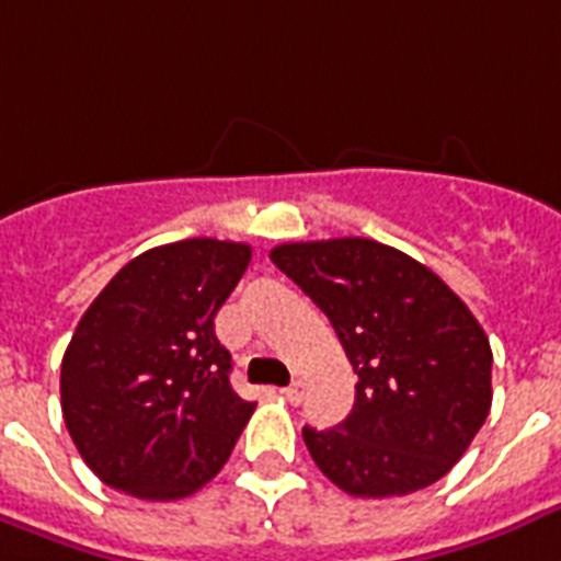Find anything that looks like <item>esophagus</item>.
<instances>
[{"instance_id": "esophagus-1", "label": "esophagus", "mask_w": 561, "mask_h": 561, "mask_svg": "<svg viewBox=\"0 0 561 561\" xmlns=\"http://www.w3.org/2000/svg\"><path fill=\"white\" fill-rule=\"evenodd\" d=\"M280 394H284L289 403H301L304 386L301 383H289V386H284V389H280Z\"/></svg>"}]
</instances>
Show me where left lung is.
I'll return each mask as SVG.
<instances>
[{
    "label": "left lung",
    "instance_id": "8db88e82",
    "mask_svg": "<svg viewBox=\"0 0 561 561\" xmlns=\"http://www.w3.org/2000/svg\"><path fill=\"white\" fill-rule=\"evenodd\" d=\"M330 319L357 375L354 410L304 445L354 497L427 489L457 466L492 410V348L480 321L419 260L363 237L272 249Z\"/></svg>",
    "mask_w": 561,
    "mask_h": 561
}]
</instances>
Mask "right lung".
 Here are the masks:
<instances>
[{
  "instance_id": "add662e5",
  "label": "right lung",
  "mask_w": 561,
  "mask_h": 561,
  "mask_svg": "<svg viewBox=\"0 0 561 561\" xmlns=\"http://www.w3.org/2000/svg\"><path fill=\"white\" fill-rule=\"evenodd\" d=\"M245 242H169L125 263L78 321L60 410L104 485L181 501L228 462L257 403L231 386L213 319L249 268Z\"/></svg>"
}]
</instances>
